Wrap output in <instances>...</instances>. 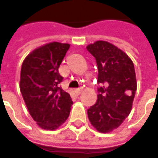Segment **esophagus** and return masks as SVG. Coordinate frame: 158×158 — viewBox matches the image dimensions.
Returning <instances> with one entry per match:
<instances>
[{"label":"esophagus","instance_id":"34e87169","mask_svg":"<svg viewBox=\"0 0 158 158\" xmlns=\"http://www.w3.org/2000/svg\"><path fill=\"white\" fill-rule=\"evenodd\" d=\"M74 93H75L76 96H79V95H80V93H81V89H74Z\"/></svg>","mask_w":158,"mask_h":158}]
</instances>
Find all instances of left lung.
Returning <instances> with one entry per match:
<instances>
[{
    "mask_svg": "<svg viewBox=\"0 0 158 158\" xmlns=\"http://www.w3.org/2000/svg\"><path fill=\"white\" fill-rule=\"evenodd\" d=\"M96 58L98 78L97 101L87 110L90 123L101 133L117 129L130 113L136 89L135 71L129 56L109 42L87 45Z\"/></svg>",
    "mask_w": 158,
    "mask_h": 158,
    "instance_id": "8db88e82",
    "label": "left lung"
}]
</instances>
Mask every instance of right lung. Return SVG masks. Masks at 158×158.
Wrapping results in <instances>:
<instances>
[{
    "label": "right lung",
    "mask_w": 158,
    "mask_h": 158,
    "mask_svg": "<svg viewBox=\"0 0 158 158\" xmlns=\"http://www.w3.org/2000/svg\"><path fill=\"white\" fill-rule=\"evenodd\" d=\"M69 44L52 42L35 49L23 62L20 90L29 114L42 129L53 130L69 118L73 102L60 87L59 74Z\"/></svg>",
    "instance_id": "1"
}]
</instances>
